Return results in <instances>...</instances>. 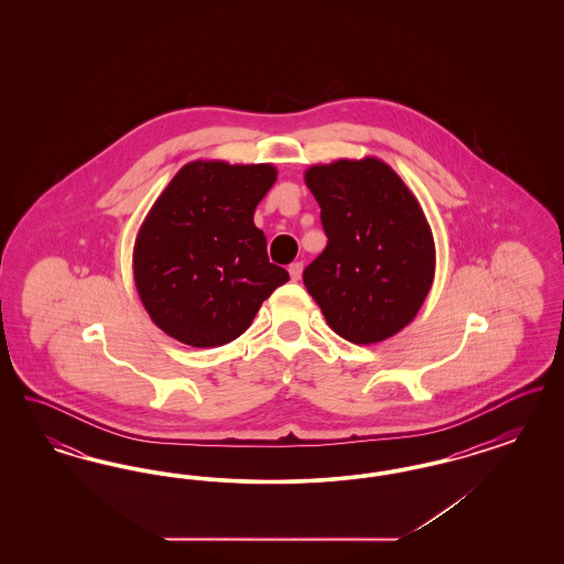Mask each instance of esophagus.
<instances>
[{
  "mask_svg": "<svg viewBox=\"0 0 564 564\" xmlns=\"http://www.w3.org/2000/svg\"><path fill=\"white\" fill-rule=\"evenodd\" d=\"M302 262H294V264H290V276L294 279V281H297L300 276H302Z\"/></svg>",
  "mask_w": 564,
  "mask_h": 564,
  "instance_id": "1",
  "label": "esophagus"
}]
</instances>
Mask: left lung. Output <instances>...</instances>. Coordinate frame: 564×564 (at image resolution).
<instances>
[{"instance_id": "left-lung-1", "label": "left lung", "mask_w": 564, "mask_h": 564, "mask_svg": "<svg viewBox=\"0 0 564 564\" xmlns=\"http://www.w3.org/2000/svg\"><path fill=\"white\" fill-rule=\"evenodd\" d=\"M304 180L327 237L302 274L308 294L345 340L391 338L416 317L433 283L435 245L419 200L372 156L315 164Z\"/></svg>"}]
</instances>
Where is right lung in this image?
<instances>
[{
  "instance_id": "obj_1",
  "label": "right lung",
  "mask_w": 564,
  "mask_h": 564,
  "mask_svg": "<svg viewBox=\"0 0 564 564\" xmlns=\"http://www.w3.org/2000/svg\"><path fill=\"white\" fill-rule=\"evenodd\" d=\"M276 180L272 164L188 162L143 219L133 251L137 294L171 338L221 347L290 281L272 264L253 212Z\"/></svg>"
}]
</instances>
